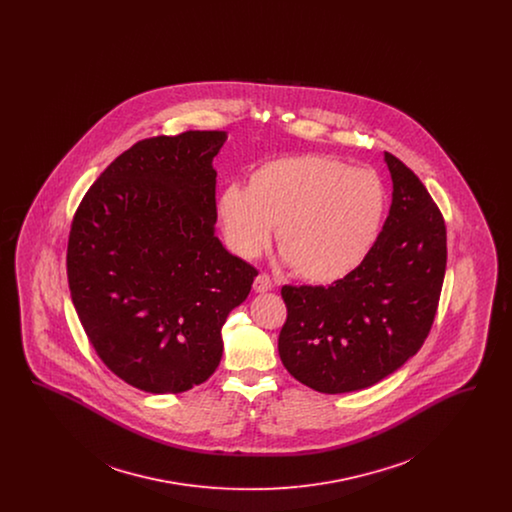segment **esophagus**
<instances>
[{
  "mask_svg": "<svg viewBox=\"0 0 512 512\" xmlns=\"http://www.w3.org/2000/svg\"><path fill=\"white\" fill-rule=\"evenodd\" d=\"M272 288H274V284H272L270 276L265 274V272H261V274L255 278V282H253V290L257 293L270 292Z\"/></svg>",
  "mask_w": 512,
  "mask_h": 512,
  "instance_id": "esophagus-1",
  "label": "esophagus"
}]
</instances>
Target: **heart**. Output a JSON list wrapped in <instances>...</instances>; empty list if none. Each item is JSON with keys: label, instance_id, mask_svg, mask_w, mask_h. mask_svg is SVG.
I'll return each instance as SVG.
<instances>
[{"label": "heart", "instance_id": "b5f03b06", "mask_svg": "<svg viewBox=\"0 0 512 512\" xmlns=\"http://www.w3.org/2000/svg\"><path fill=\"white\" fill-rule=\"evenodd\" d=\"M388 207L380 174L336 157L295 155L257 167L247 188L228 186L217 217L228 247L255 257L276 226V245L307 282L332 284L363 263Z\"/></svg>", "mask_w": 512, "mask_h": 512}]
</instances>
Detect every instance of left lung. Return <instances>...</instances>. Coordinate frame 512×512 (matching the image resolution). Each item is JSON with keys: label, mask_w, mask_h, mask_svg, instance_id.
Here are the masks:
<instances>
[{"label": "left lung", "mask_w": 512, "mask_h": 512, "mask_svg": "<svg viewBox=\"0 0 512 512\" xmlns=\"http://www.w3.org/2000/svg\"><path fill=\"white\" fill-rule=\"evenodd\" d=\"M390 215L363 263L330 286H284L278 353L320 393L365 390L418 353L438 313L447 265L445 220L420 178L384 153Z\"/></svg>", "instance_id": "1"}]
</instances>
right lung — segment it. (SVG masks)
I'll use <instances>...</instances> for the list:
<instances>
[{
	"label": "right lung",
	"instance_id": "add662e5",
	"mask_svg": "<svg viewBox=\"0 0 512 512\" xmlns=\"http://www.w3.org/2000/svg\"><path fill=\"white\" fill-rule=\"evenodd\" d=\"M219 130L153 136L121 153L74 213L67 276L99 359L147 393H182L220 363V330L257 268L215 236Z\"/></svg>",
	"mask_w": 512,
	"mask_h": 512
}]
</instances>
